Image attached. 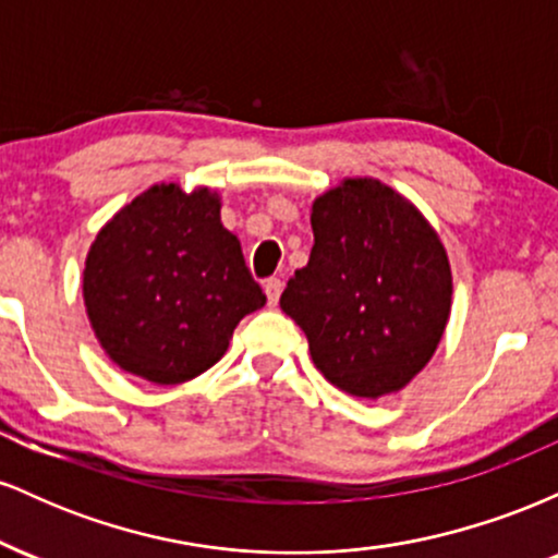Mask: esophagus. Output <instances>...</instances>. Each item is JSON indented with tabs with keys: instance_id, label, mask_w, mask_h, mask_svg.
Returning <instances> with one entry per match:
<instances>
[{
	"instance_id": "1",
	"label": "esophagus",
	"mask_w": 558,
	"mask_h": 558,
	"mask_svg": "<svg viewBox=\"0 0 558 558\" xmlns=\"http://www.w3.org/2000/svg\"><path fill=\"white\" fill-rule=\"evenodd\" d=\"M265 293H267V301H270L272 306L278 304L280 293H283V280H280V278H267L265 280Z\"/></svg>"
}]
</instances>
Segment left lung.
Instances as JSON below:
<instances>
[{
	"instance_id": "8db88e82",
	"label": "left lung",
	"mask_w": 558,
	"mask_h": 558,
	"mask_svg": "<svg viewBox=\"0 0 558 558\" xmlns=\"http://www.w3.org/2000/svg\"><path fill=\"white\" fill-rule=\"evenodd\" d=\"M310 262L280 310L304 330L325 380L356 399L399 393L433 360L448 317V252L407 196L369 175L312 202Z\"/></svg>"
}]
</instances>
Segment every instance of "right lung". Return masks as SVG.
Returning a JSON list of instances; mask_svg holds the SVG:
<instances>
[{"label": "right lung", "mask_w": 558, "mask_h": 558, "mask_svg": "<svg viewBox=\"0 0 558 558\" xmlns=\"http://www.w3.org/2000/svg\"><path fill=\"white\" fill-rule=\"evenodd\" d=\"M209 185L155 183L120 207L92 241L83 304L105 354L123 373L178 386L222 360L265 293Z\"/></svg>", "instance_id": "add662e5"}]
</instances>
